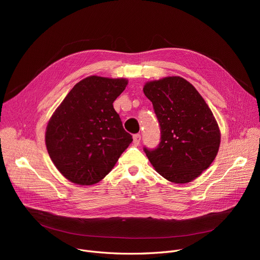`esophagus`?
Here are the masks:
<instances>
[{"label": "esophagus", "instance_id": "34e87169", "mask_svg": "<svg viewBox=\"0 0 260 260\" xmlns=\"http://www.w3.org/2000/svg\"><path fill=\"white\" fill-rule=\"evenodd\" d=\"M133 139H134V141H133L134 145H139L140 140H141V136L139 134H136V135H134Z\"/></svg>", "mask_w": 260, "mask_h": 260}]
</instances>
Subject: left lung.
Masks as SVG:
<instances>
[{
	"instance_id": "1",
	"label": "left lung",
	"mask_w": 260,
	"mask_h": 260,
	"mask_svg": "<svg viewBox=\"0 0 260 260\" xmlns=\"http://www.w3.org/2000/svg\"><path fill=\"white\" fill-rule=\"evenodd\" d=\"M143 92L157 116L161 141L144 152L156 172L174 183H187L217 156L220 131L209 105L185 79L173 76L145 83Z\"/></svg>"
}]
</instances>
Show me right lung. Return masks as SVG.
<instances>
[{"instance_id":"1","label":"right lung","mask_w":260,"mask_h":260,"mask_svg":"<svg viewBox=\"0 0 260 260\" xmlns=\"http://www.w3.org/2000/svg\"><path fill=\"white\" fill-rule=\"evenodd\" d=\"M126 79L90 76L67 93L51 116L45 133L53 165L70 181L91 185L113 170L132 143L114 108Z\"/></svg>"}]
</instances>
